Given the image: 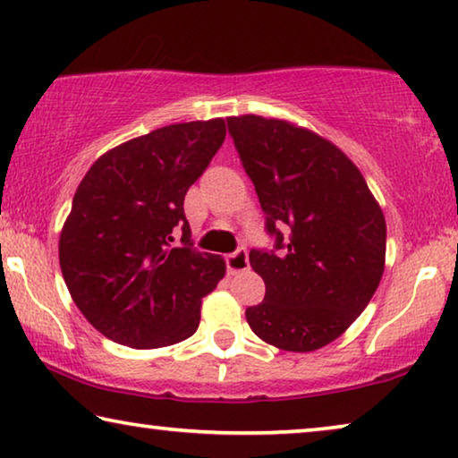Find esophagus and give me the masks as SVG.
<instances>
[{
    "label": "esophagus",
    "instance_id": "34e87169",
    "mask_svg": "<svg viewBox=\"0 0 458 458\" xmlns=\"http://www.w3.org/2000/svg\"><path fill=\"white\" fill-rule=\"evenodd\" d=\"M225 262H227V272L229 274H237V272H243V270L250 268L248 251H245V250H237L235 253H229V256L225 258Z\"/></svg>",
    "mask_w": 458,
    "mask_h": 458
}]
</instances>
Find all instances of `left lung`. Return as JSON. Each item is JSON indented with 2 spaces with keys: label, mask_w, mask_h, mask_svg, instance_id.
Wrapping results in <instances>:
<instances>
[{
  "label": "left lung",
  "mask_w": 458,
  "mask_h": 458,
  "mask_svg": "<svg viewBox=\"0 0 458 458\" xmlns=\"http://www.w3.org/2000/svg\"><path fill=\"white\" fill-rule=\"evenodd\" d=\"M227 124L280 250L250 251L266 297L245 319L280 350H319L346 332L381 283L383 210L354 161L318 132L256 114Z\"/></svg>",
  "instance_id": "left-lung-1"
}]
</instances>
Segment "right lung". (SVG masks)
Returning a JSON list of instances; mask_svg holds the SVG:
<instances>
[{
    "mask_svg": "<svg viewBox=\"0 0 458 458\" xmlns=\"http://www.w3.org/2000/svg\"><path fill=\"white\" fill-rule=\"evenodd\" d=\"M225 135L223 118L161 126L104 153L77 186L59 264L77 309L108 340L151 350L199 329L225 259L192 248L184 196Z\"/></svg>",
    "mask_w": 458,
    "mask_h": 458,
    "instance_id": "1",
    "label": "right lung"
}]
</instances>
